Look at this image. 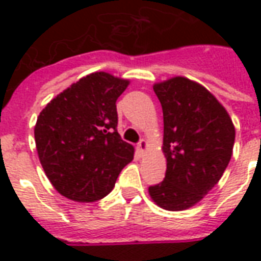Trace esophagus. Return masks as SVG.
<instances>
[{"label":"esophagus","mask_w":261,"mask_h":261,"mask_svg":"<svg viewBox=\"0 0 261 261\" xmlns=\"http://www.w3.org/2000/svg\"><path fill=\"white\" fill-rule=\"evenodd\" d=\"M137 149L141 153H144L148 149V142L145 140H141V141L138 142V145H137Z\"/></svg>","instance_id":"esophagus-1"}]
</instances>
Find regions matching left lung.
<instances>
[{"label": "left lung", "mask_w": 261, "mask_h": 261, "mask_svg": "<svg viewBox=\"0 0 261 261\" xmlns=\"http://www.w3.org/2000/svg\"><path fill=\"white\" fill-rule=\"evenodd\" d=\"M164 112L166 175L148 189L153 202L168 211L196 205L229 164L235 125L211 92L194 81L175 76L153 85Z\"/></svg>", "instance_id": "1"}]
</instances>
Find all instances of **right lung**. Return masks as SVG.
I'll use <instances>...</instances> for the list:
<instances>
[{"instance_id":"right-lung-1","label":"right lung","mask_w":261,"mask_h":261,"mask_svg":"<svg viewBox=\"0 0 261 261\" xmlns=\"http://www.w3.org/2000/svg\"><path fill=\"white\" fill-rule=\"evenodd\" d=\"M130 81L92 72L43 109L35 141L40 164L54 189L69 200L92 202L113 190L134 148L117 133L116 100Z\"/></svg>"}]
</instances>
